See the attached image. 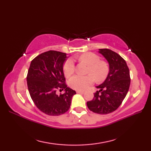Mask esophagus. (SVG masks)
<instances>
[{
    "mask_svg": "<svg viewBox=\"0 0 151 151\" xmlns=\"http://www.w3.org/2000/svg\"><path fill=\"white\" fill-rule=\"evenodd\" d=\"M76 93H77L84 94V91H76Z\"/></svg>",
    "mask_w": 151,
    "mask_h": 151,
    "instance_id": "esophagus-1",
    "label": "esophagus"
}]
</instances>
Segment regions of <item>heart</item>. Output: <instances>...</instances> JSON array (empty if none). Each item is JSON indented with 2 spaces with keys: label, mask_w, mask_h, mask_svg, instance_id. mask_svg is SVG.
<instances>
[{
  "label": "heart",
  "mask_w": 151,
  "mask_h": 151,
  "mask_svg": "<svg viewBox=\"0 0 151 151\" xmlns=\"http://www.w3.org/2000/svg\"><path fill=\"white\" fill-rule=\"evenodd\" d=\"M79 59L87 63L89 65L88 73L89 75L82 76L76 75L69 79V85L73 89L78 91H84L93 84L95 78L98 82H102L108 75L109 66L104 61H101L100 57L93 52L82 54ZM75 63L73 58H69L64 63L63 70L65 76L71 75L75 71Z\"/></svg>",
  "instance_id": "1"
}]
</instances>
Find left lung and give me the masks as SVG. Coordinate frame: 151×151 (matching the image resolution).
Returning <instances> with one entry per match:
<instances>
[{
    "label": "left lung",
    "mask_w": 151,
    "mask_h": 151,
    "mask_svg": "<svg viewBox=\"0 0 151 151\" xmlns=\"http://www.w3.org/2000/svg\"><path fill=\"white\" fill-rule=\"evenodd\" d=\"M99 53L107 60L110 67L108 75L100 90L94 93L93 100L87 102L88 108L98 114H108L116 110L129 91L130 84L129 69L119 54L108 49H101Z\"/></svg>",
    "instance_id": "1"
}]
</instances>
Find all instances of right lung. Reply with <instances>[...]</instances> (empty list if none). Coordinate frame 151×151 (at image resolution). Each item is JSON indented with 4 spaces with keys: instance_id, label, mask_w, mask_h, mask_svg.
I'll return each mask as SVG.
<instances>
[{
    "instance_id": "add662e5",
    "label": "right lung",
    "mask_w": 151,
    "mask_h": 151,
    "mask_svg": "<svg viewBox=\"0 0 151 151\" xmlns=\"http://www.w3.org/2000/svg\"><path fill=\"white\" fill-rule=\"evenodd\" d=\"M67 54L49 50L40 54L32 60L27 76L31 99L40 111L52 116L65 114L70 108L76 91L65 83L63 65ZM64 89L63 94L56 91Z\"/></svg>"
}]
</instances>
